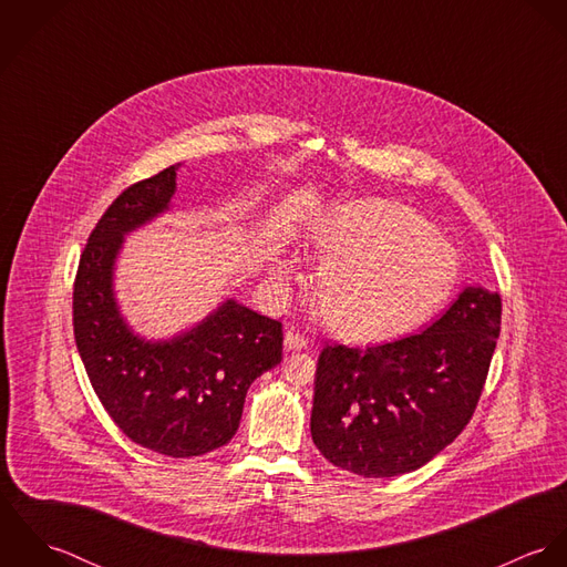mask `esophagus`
<instances>
[{
	"label": "esophagus",
	"mask_w": 567,
	"mask_h": 567,
	"mask_svg": "<svg viewBox=\"0 0 567 567\" xmlns=\"http://www.w3.org/2000/svg\"><path fill=\"white\" fill-rule=\"evenodd\" d=\"M284 347L288 349V351H299V349H306L308 347V338L299 331V329H295V327H288L286 329V336H284Z\"/></svg>",
	"instance_id": "1"
}]
</instances>
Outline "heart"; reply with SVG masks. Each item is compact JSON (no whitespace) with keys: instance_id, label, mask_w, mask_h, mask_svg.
<instances>
[{"instance_id":"heart-1","label":"heart","mask_w":567,"mask_h":567,"mask_svg":"<svg viewBox=\"0 0 567 567\" xmlns=\"http://www.w3.org/2000/svg\"><path fill=\"white\" fill-rule=\"evenodd\" d=\"M310 243L324 259L317 279L324 321L349 338L378 340L421 323L458 275L456 248L395 200L338 205Z\"/></svg>"}]
</instances>
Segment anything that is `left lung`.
Returning a JSON list of instances; mask_svg holds the SVG:
<instances>
[{
	"label": "left lung",
	"instance_id": "obj_1",
	"mask_svg": "<svg viewBox=\"0 0 567 567\" xmlns=\"http://www.w3.org/2000/svg\"><path fill=\"white\" fill-rule=\"evenodd\" d=\"M502 299L465 288L423 331L367 349L324 344L312 439L324 458L364 478L414 472L470 423L499 336Z\"/></svg>",
	"mask_w": 567,
	"mask_h": 567
}]
</instances>
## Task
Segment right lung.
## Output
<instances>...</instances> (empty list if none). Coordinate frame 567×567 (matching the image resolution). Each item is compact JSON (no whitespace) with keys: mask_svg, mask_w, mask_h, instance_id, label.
Masks as SVG:
<instances>
[{"mask_svg":"<svg viewBox=\"0 0 567 567\" xmlns=\"http://www.w3.org/2000/svg\"><path fill=\"white\" fill-rule=\"evenodd\" d=\"M176 167L126 187L84 244L74 281V336L89 382L137 445L172 458L207 454L231 441L248 386L281 362V323L236 301L165 340L137 338L113 299L122 238L169 205Z\"/></svg>","mask_w":567,"mask_h":567,"instance_id":"1","label":"right lung"}]
</instances>
